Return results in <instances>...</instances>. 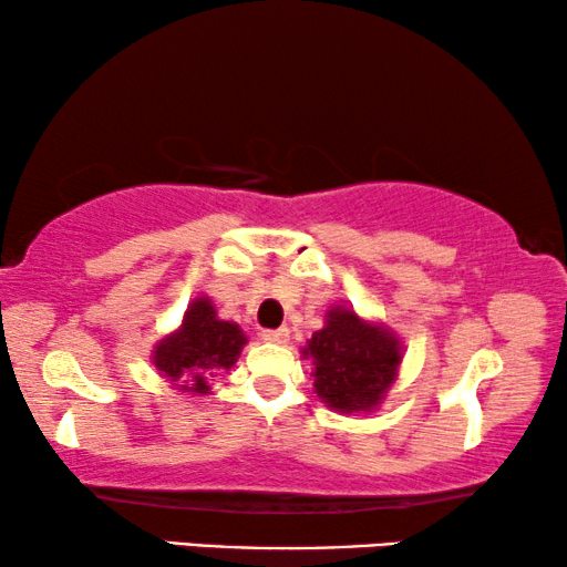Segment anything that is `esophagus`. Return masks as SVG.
Masks as SVG:
<instances>
[{
	"instance_id": "esophagus-1",
	"label": "esophagus",
	"mask_w": 567,
	"mask_h": 567,
	"mask_svg": "<svg viewBox=\"0 0 567 567\" xmlns=\"http://www.w3.org/2000/svg\"><path fill=\"white\" fill-rule=\"evenodd\" d=\"M260 338L266 340V343H276V346H281V343H286V340H289V330H286V328H278V330H262V332H260Z\"/></svg>"
}]
</instances>
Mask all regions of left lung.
<instances>
[{
	"mask_svg": "<svg viewBox=\"0 0 567 567\" xmlns=\"http://www.w3.org/2000/svg\"><path fill=\"white\" fill-rule=\"evenodd\" d=\"M305 359L315 363V392L338 413H369L384 400L402 361V346L384 324L361 320L351 307H332Z\"/></svg>",
	"mask_w": 567,
	"mask_h": 567,
	"instance_id": "left-lung-1",
	"label": "left lung"
}]
</instances>
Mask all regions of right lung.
<instances>
[{
    "label": "right lung",
    "instance_id": "add662e5",
    "mask_svg": "<svg viewBox=\"0 0 567 567\" xmlns=\"http://www.w3.org/2000/svg\"><path fill=\"white\" fill-rule=\"evenodd\" d=\"M247 343L239 324L219 320L208 297H198L183 315L181 328L162 338L152 361L175 390L208 394V379L229 371Z\"/></svg>",
    "mask_w": 567,
    "mask_h": 567
}]
</instances>
